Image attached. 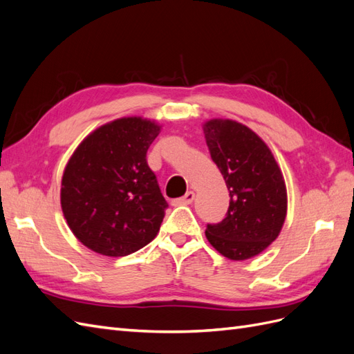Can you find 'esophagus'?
<instances>
[{"mask_svg": "<svg viewBox=\"0 0 354 354\" xmlns=\"http://www.w3.org/2000/svg\"><path fill=\"white\" fill-rule=\"evenodd\" d=\"M194 199H195L194 192H187L185 196H181V198L173 201V205H190V203L194 202Z\"/></svg>", "mask_w": 354, "mask_h": 354, "instance_id": "1", "label": "esophagus"}]
</instances>
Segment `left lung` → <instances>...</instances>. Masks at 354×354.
<instances>
[{"instance_id": "left-lung-1", "label": "left lung", "mask_w": 354, "mask_h": 354, "mask_svg": "<svg viewBox=\"0 0 354 354\" xmlns=\"http://www.w3.org/2000/svg\"><path fill=\"white\" fill-rule=\"evenodd\" d=\"M211 159L229 190L220 223L207 224V239L230 260L260 254L279 234L286 217V187L279 167L261 138L236 121L203 125Z\"/></svg>"}]
</instances>
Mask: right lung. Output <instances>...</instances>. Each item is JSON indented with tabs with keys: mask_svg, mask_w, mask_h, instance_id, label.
<instances>
[{
	"mask_svg": "<svg viewBox=\"0 0 354 354\" xmlns=\"http://www.w3.org/2000/svg\"><path fill=\"white\" fill-rule=\"evenodd\" d=\"M160 127L121 118L91 133L78 146L62 178V209L87 248L124 257L159 232L168 203L146 153Z\"/></svg>",
	"mask_w": 354,
	"mask_h": 354,
	"instance_id": "add662e5",
	"label": "right lung"
}]
</instances>
